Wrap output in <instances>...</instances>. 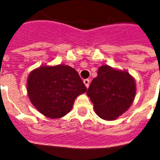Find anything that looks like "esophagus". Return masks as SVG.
Masks as SVG:
<instances>
[{"instance_id":"esophagus-1","label":"esophagus","mask_w":160,"mask_h":160,"mask_svg":"<svg viewBox=\"0 0 160 160\" xmlns=\"http://www.w3.org/2000/svg\"><path fill=\"white\" fill-rule=\"evenodd\" d=\"M83 82H84L85 86L87 87V88H88L89 85H90V80H89V79H85L84 81H83Z\"/></svg>"}]
</instances>
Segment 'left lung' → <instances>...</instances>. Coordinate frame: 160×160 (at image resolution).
I'll list each match as a JSON object with an SVG mask.
<instances>
[{
  "label": "left lung",
  "mask_w": 160,
  "mask_h": 160,
  "mask_svg": "<svg viewBox=\"0 0 160 160\" xmlns=\"http://www.w3.org/2000/svg\"><path fill=\"white\" fill-rule=\"evenodd\" d=\"M98 116L115 120L128 111L136 94L135 80L127 70L100 66L87 92Z\"/></svg>",
  "instance_id": "left-lung-1"
}]
</instances>
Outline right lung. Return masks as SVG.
<instances>
[{"label":"right lung","mask_w":160,"mask_h":160,"mask_svg":"<svg viewBox=\"0 0 160 160\" xmlns=\"http://www.w3.org/2000/svg\"><path fill=\"white\" fill-rule=\"evenodd\" d=\"M86 91L78 73L67 65L41 66L28 76L27 93L31 103L49 118L65 116L71 111L76 98Z\"/></svg>","instance_id":"obj_1"}]
</instances>
